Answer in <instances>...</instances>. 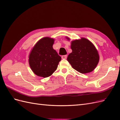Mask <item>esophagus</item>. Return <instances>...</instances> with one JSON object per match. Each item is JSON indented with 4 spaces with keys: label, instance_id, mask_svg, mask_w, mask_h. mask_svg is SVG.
<instances>
[{
    "label": "esophagus",
    "instance_id": "obj_1",
    "mask_svg": "<svg viewBox=\"0 0 120 120\" xmlns=\"http://www.w3.org/2000/svg\"><path fill=\"white\" fill-rule=\"evenodd\" d=\"M67 57V55H64V56H61V59H66Z\"/></svg>",
    "mask_w": 120,
    "mask_h": 120
}]
</instances>
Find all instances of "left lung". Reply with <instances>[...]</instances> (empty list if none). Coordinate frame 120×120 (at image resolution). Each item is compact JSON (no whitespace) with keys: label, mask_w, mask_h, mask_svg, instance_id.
<instances>
[{"label":"left lung","mask_w":120,"mask_h":120,"mask_svg":"<svg viewBox=\"0 0 120 120\" xmlns=\"http://www.w3.org/2000/svg\"><path fill=\"white\" fill-rule=\"evenodd\" d=\"M71 48L72 52L69 54L67 60L72 68L82 74L89 73L96 68L99 55L95 46L88 39L82 38L72 41Z\"/></svg>","instance_id":"left-lung-1"}]
</instances>
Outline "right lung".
Here are the masks:
<instances>
[{
  "instance_id": "add662e5",
  "label": "right lung",
  "mask_w": 120,
  "mask_h": 120,
  "mask_svg": "<svg viewBox=\"0 0 120 120\" xmlns=\"http://www.w3.org/2000/svg\"><path fill=\"white\" fill-rule=\"evenodd\" d=\"M54 39L43 38L36 43L29 56V64L34 73L39 77L47 78L57 68L61 57L52 45Z\"/></svg>"
}]
</instances>
